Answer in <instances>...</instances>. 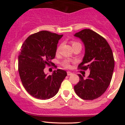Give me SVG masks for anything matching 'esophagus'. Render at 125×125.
Wrapping results in <instances>:
<instances>
[{"mask_svg":"<svg viewBox=\"0 0 125 125\" xmlns=\"http://www.w3.org/2000/svg\"><path fill=\"white\" fill-rule=\"evenodd\" d=\"M72 74V73L70 71H67V75H71Z\"/></svg>","mask_w":125,"mask_h":125,"instance_id":"1","label":"esophagus"}]
</instances>
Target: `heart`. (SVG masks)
I'll list each match as a JSON object with an SVG mask.
<instances>
[{"instance_id":"heart-1","label":"heart","mask_w":125,"mask_h":125,"mask_svg":"<svg viewBox=\"0 0 125 125\" xmlns=\"http://www.w3.org/2000/svg\"><path fill=\"white\" fill-rule=\"evenodd\" d=\"M80 45V43L79 42H76V41L72 42V45H73V46H75V45ZM59 50H60V46H59L57 47V50H56V52H59ZM62 65H63V66H64L65 68H70V60H68V59H65V60H64L62 62Z\"/></svg>"}]
</instances>
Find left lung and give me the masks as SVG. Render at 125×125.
<instances>
[{"mask_svg":"<svg viewBox=\"0 0 125 125\" xmlns=\"http://www.w3.org/2000/svg\"><path fill=\"white\" fill-rule=\"evenodd\" d=\"M74 36L79 37L85 47V56L78 69L90 70L86 79L79 74L80 80L74 86L77 95L85 100L97 99L106 91L113 77L114 59L106 39L90 29H85Z\"/></svg>","mask_w":125,"mask_h":125,"instance_id":"left-lung-1","label":"left lung"}]
</instances>
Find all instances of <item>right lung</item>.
<instances>
[{"label":"right lung","instance_id":"obj_1","mask_svg":"<svg viewBox=\"0 0 125 125\" xmlns=\"http://www.w3.org/2000/svg\"><path fill=\"white\" fill-rule=\"evenodd\" d=\"M62 36L41 31L30 35L21 46L18 56L20 77L26 91L36 99L46 100L54 96L67 75L60 69L48 76L44 73L46 66L54 65L51 60L54 59L58 42Z\"/></svg>","mask_w":125,"mask_h":125}]
</instances>
